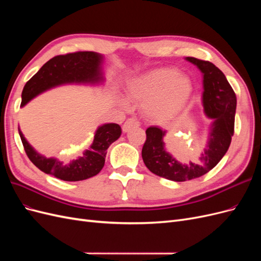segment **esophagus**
Listing matches in <instances>:
<instances>
[{"mask_svg": "<svg viewBox=\"0 0 261 261\" xmlns=\"http://www.w3.org/2000/svg\"><path fill=\"white\" fill-rule=\"evenodd\" d=\"M139 126V122L136 120V118L130 117L128 120H126V122L123 124V132L127 133L129 129L134 128V127H138Z\"/></svg>", "mask_w": 261, "mask_h": 261, "instance_id": "esophagus-1", "label": "esophagus"}]
</instances>
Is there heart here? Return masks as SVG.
Returning a JSON list of instances; mask_svg holds the SVG:
<instances>
[{
    "label": "heart",
    "mask_w": 261,
    "mask_h": 261,
    "mask_svg": "<svg viewBox=\"0 0 261 261\" xmlns=\"http://www.w3.org/2000/svg\"><path fill=\"white\" fill-rule=\"evenodd\" d=\"M193 93V83L174 67H158L128 83L126 94L143 105L144 114L152 121H164L183 109Z\"/></svg>",
    "instance_id": "1"
}]
</instances>
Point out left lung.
<instances>
[{
  "label": "left lung",
  "instance_id": "8db88e82",
  "mask_svg": "<svg viewBox=\"0 0 261 261\" xmlns=\"http://www.w3.org/2000/svg\"><path fill=\"white\" fill-rule=\"evenodd\" d=\"M203 74L202 103L204 113L213 120L207 148L196 162L188 165L176 161L165 151V132L156 126L146 129V141L141 155L146 167L153 174L174 181L200 177L212 170L226 153L234 134L236 94L224 74L209 61L186 58Z\"/></svg>",
  "mask_w": 261,
  "mask_h": 261
}]
</instances>
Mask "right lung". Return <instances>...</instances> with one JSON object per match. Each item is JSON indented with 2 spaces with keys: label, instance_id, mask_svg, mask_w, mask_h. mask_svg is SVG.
<instances>
[{
  "label": "right lung",
  "instance_id": "add662e5",
  "mask_svg": "<svg viewBox=\"0 0 261 261\" xmlns=\"http://www.w3.org/2000/svg\"><path fill=\"white\" fill-rule=\"evenodd\" d=\"M102 55L80 51L58 55L52 58L30 78L21 92V107L25 106L39 93L52 87L70 83H99L102 81L100 65ZM19 136L29 160L46 174L63 180L77 181L97 175L106 162L107 150L121 136V126L118 124H105L97 129L92 145L85 150L77 160L63 164L57 159H46L35 151L21 132Z\"/></svg>",
  "mask_w": 261,
  "mask_h": 261
}]
</instances>
